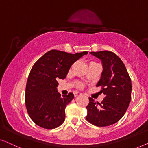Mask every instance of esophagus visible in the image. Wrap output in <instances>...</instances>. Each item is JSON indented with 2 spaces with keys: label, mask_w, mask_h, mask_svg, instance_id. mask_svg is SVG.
Masks as SVG:
<instances>
[{
  "label": "esophagus",
  "mask_w": 148,
  "mask_h": 148,
  "mask_svg": "<svg viewBox=\"0 0 148 148\" xmlns=\"http://www.w3.org/2000/svg\"><path fill=\"white\" fill-rule=\"evenodd\" d=\"M74 97H78V96H81L82 94V93L77 92V91H76V92H74Z\"/></svg>",
  "instance_id": "esophagus-1"
}]
</instances>
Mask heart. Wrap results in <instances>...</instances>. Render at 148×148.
I'll list each match as a JSON object with an SVG mask.
<instances>
[{"instance_id":"obj_1","label":"heart","mask_w":148,"mask_h":148,"mask_svg":"<svg viewBox=\"0 0 148 148\" xmlns=\"http://www.w3.org/2000/svg\"><path fill=\"white\" fill-rule=\"evenodd\" d=\"M79 86H80L81 87V86H82V85H81V84H80V85H79Z\"/></svg>"}]
</instances>
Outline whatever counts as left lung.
Returning a JSON list of instances; mask_svg holds the SVG:
<instances>
[{"instance_id":"8db88e82","label":"left lung","mask_w":148,"mask_h":148,"mask_svg":"<svg viewBox=\"0 0 148 148\" xmlns=\"http://www.w3.org/2000/svg\"><path fill=\"white\" fill-rule=\"evenodd\" d=\"M101 60L103 70L97 86L105 98L101 103L89 98L86 120L98 127L111 125L123 117L132 99V81L121 60L112 51L90 52Z\"/></svg>"}]
</instances>
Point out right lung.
Wrapping results in <instances>:
<instances>
[{"label":"right lung","instance_id":"add662e5","mask_svg":"<svg viewBox=\"0 0 148 148\" xmlns=\"http://www.w3.org/2000/svg\"><path fill=\"white\" fill-rule=\"evenodd\" d=\"M87 51L75 54L52 49L35 62L29 75L25 90V106L33 121L47 130H52L65 120L66 105L74 99L58 92V80L64 79L71 66Z\"/></svg>","mask_w":148,"mask_h":148}]
</instances>
